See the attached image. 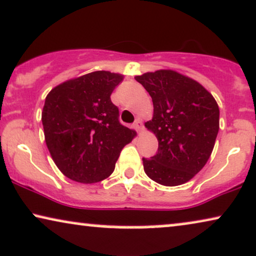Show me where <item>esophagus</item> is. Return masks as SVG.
Listing matches in <instances>:
<instances>
[{"instance_id": "34e87169", "label": "esophagus", "mask_w": 256, "mask_h": 256, "mask_svg": "<svg viewBox=\"0 0 256 256\" xmlns=\"http://www.w3.org/2000/svg\"><path fill=\"white\" fill-rule=\"evenodd\" d=\"M142 128H143V124H142V122L140 119H137L136 122H134V128L136 131H140L142 130Z\"/></svg>"}]
</instances>
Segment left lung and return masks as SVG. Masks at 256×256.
Segmentation results:
<instances>
[{
	"instance_id": "8db88e82",
	"label": "left lung",
	"mask_w": 256,
	"mask_h": 256,
	"mask_svg": "<svg viewBox=\"0 0 256 256\" xmlns=\"http://www.w3.org/2000/svg\"><path fill=\"white\" fill-rule=\"evenodd\" d=\"M154 104L146 122L158 140L156 155L143 158L148 176L163 186H178L202 170L220 130V108L214 96L194 80L173 70L136 76Z\"/></svg>"
}]
</instances>
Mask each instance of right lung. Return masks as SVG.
Listing matches in <instances>:
<instances>
[{"label":"right lung","mask_w":256,"mask_h":256,"mask_svg":"<svg viewBox=\"0 0 256 256\" xmlns=\"http://www.w3.org/2000/svg\"><path fill=\"white\" fill-rule=\"evenodd\" d=\"M122 76L94 72L54 87L42 113L45 142L58 169L82 184L113 173L120 152L136 136L119 122L110 94Z\"/></svg>","instance_id":"add662e5"}]
</instances>
